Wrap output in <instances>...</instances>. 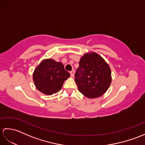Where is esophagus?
<instances>
[{
  "label": "esophagus",
  "mask_w": 145,
  "mask_h": 145,
  "mask_svg": "<svg viewBox=\"0 0 145 145\" xmlns=\"http://www.w3.org/2000/svg\"><path fill=\"white\" fill-rule=\"evenodd\" d=\"M74 74H75V70H72L70 72V75H71V76H72V77H73V76H74Z\"/></svg>",
  "instance_id": "1"
}]
</instances>
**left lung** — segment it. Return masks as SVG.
I'll use <instances>...</instances> for the list:
<instances>
[{
	"instance_id": "left-lung-1",
	"label": "left lung",
	"mask_w": 145,
	"mask_h": 145,
	"mask_svg": "<svg viewBox=\"0 0 145 145\" xmlns=\"http://www.w3.org/2000/svg\"><path fill=\"white\" fill-rule=\"evenodd\" d=\"M111 70L100 55L85 54L79 61L75 74L78 90L89 98L100 97L105 93L112 82Z\"/></svg>"
}]
</instances>
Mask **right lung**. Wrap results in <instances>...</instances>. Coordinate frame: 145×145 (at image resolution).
Wrapping results in <instances>:
<instances>
[{"label": "right lung", "instance_id": "1", "mask_svg": "<svg viewBox=\"0 0 145 145\" xmlns=\"http://www.w3.org/2000/svg\"><path fill=\"white\" fill-rule=\"evenodd\" d=\"M70 76L61 62H57L53 59H45L35 69L33 80L40 91L51 95L61 90L63 82Z\"/></svg>", "mask_w": 145, "mask_h": 145}]
</instances>
